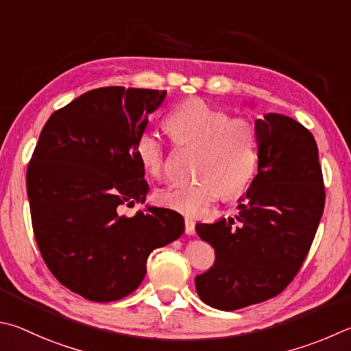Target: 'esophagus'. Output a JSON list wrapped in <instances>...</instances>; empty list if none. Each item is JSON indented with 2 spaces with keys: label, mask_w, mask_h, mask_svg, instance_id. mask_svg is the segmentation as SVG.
<instances>
[{
  "label": "esophagus",
  "mask_w": 351,
  "mask_h": 351,
  "mask_svg": "<svg viewBox=\"0 0 351 351\" xmlns=\"http://www.w3.org/2000/svg\"><path fill=\"white\" fill-rule=\"evenodd\" d=\"M186 233L193 234L195 233V221L190 216H186Z\"/></svg>",
  "instance_id": "obj_1"
}]
</instances>
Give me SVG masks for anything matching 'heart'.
Returning <instances> with one entry per match:
<instances>
[{
  "label": "heart",
  "mask_w": 351,
  "mask_h": 351,
  "mask_svg": "<svg viewBox=\"0 0 351 351\" xmlns=\"http://www.w3.org/2000/svg\"><path fill=\"white\" fill-rule=\"evenodd\" d=\"M169 130L184 147L201 150L197 175L192 184H176L156 192L165 207L187 215H199L221 193L234 196L248 187L258 167L256 125L248 117L230 113L199 98L187 99L170 113ZM136 158L149 176L158 178L165 169V149L154 132H143L136 141Z\"/></svg>",
  "instance_id": "heart-1"
}]
</instances>
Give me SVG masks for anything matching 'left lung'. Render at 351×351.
Here are the masks:
<instances>
[{
	"label": "left lung",
	"mask_w": 351,
	"mask_h": 351,
	"mask_svg": "<svg viewBox=\"0 0 351 351\" xmlns=\"http://www.w3.org/2000/svg\"><path fill=\"white\" fill-rule=\"evenodd\" d=\"M258 175L233 218L196 224L215 264L195 278L210 307L233 311L279 295L301 269L326 204L317 145L290 117L256 119Z\"/></svg>",
	"instance_id": "left-lung-1"
}]
</instances>
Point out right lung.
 I'll return each mask as SVG.
<instances>
[{"label":"right lung","mask_w":351,"mask_h":351,"mask_svg":"<svg viewBox=\"0 0 351 351\" xmlns=\"http://www.w3.org/2000/svg\"><path fill=\"white\" fill-rule=\"evenodd\" d=\"M165 93L114 86L81 95L52 113L32 155L27 196L38 248L52 275L88 301L130 295L149 254L184 233V218L170 208L119 215L149 193L135 147Z\"/></svg>","instance_id":"add662e5"}]
</instances>
